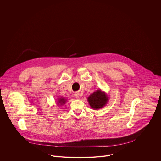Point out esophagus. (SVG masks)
<instances>
[{"label":"esophagus","mask_w":161,"mask_h":161,"mask_svg":"<svg viewBox=\"0 0 161 161\" xmlns=\"http://www.w3.org/2000/svg\"><path fill=\"white\" fill-rule=\"evenodd\" d=\"M74 96H75V98H79L80 97L79 93L78 92H75V93H74Z\"/></svg>","instance_id":"obj_1"}]
</instances>
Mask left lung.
Listing matches in <instances>:
<instances>
[{
    "label": "left lung",
    "mask_w": 161,
    "mask_h": 161,
    "mask_svg": "<svg viewBox=\"0 0 161 161\" xmlns=\"http://www.w3.org/2000/svg\"><path fill=\"white\" fill-rule=\"evenodd\" d=\"M109 97L101 89L95 91L87 98V101L93 110H99L104 107L108 103Z\"/></svg>",
    "instance_id": "obj_1"
}]
</instances>
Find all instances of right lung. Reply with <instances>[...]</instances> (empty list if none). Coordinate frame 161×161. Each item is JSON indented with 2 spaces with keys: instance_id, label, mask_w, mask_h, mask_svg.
Returning a JSON list of instances; mask_svg holds the SVG:
<instances>
[{
  "instance_id": "right-lung-1",
  "label": "right lung",
  "mask_w": 161,
  "mask_h": 161,
  "mask_svg": "<svg viewBox=\"0 0 161 161\" xmlns=\"http://www.w3.org/2000/svg\"><path fill=\"white\" fill-rule=\"evenodd\" d=\"M66 102H67V99L66 98L60 97V98H58L57 105H58V106H63L66 103Z\"/></svg>"
}]
</instances>
